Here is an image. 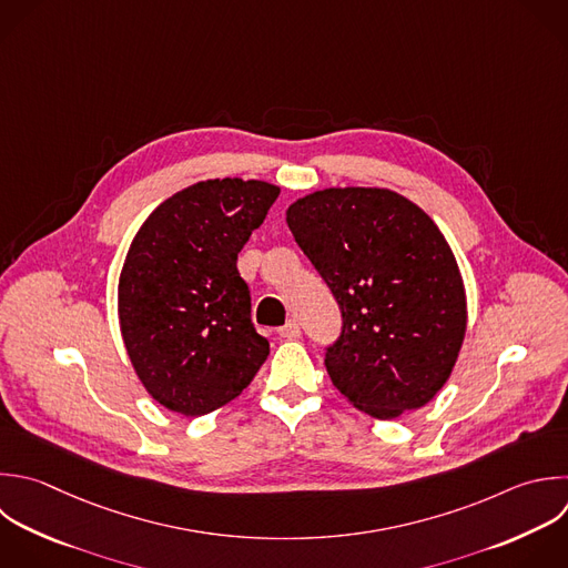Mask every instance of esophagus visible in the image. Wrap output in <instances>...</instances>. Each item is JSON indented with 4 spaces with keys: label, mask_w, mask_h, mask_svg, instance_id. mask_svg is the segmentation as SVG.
<instances>
[{
    "label": "esophagus",
    "mask_w": 568,
    "mask_h": 568,
    "mask_svg": "<svg viewBox=\"0 0 568 568\" xmlns=\"http://www.w3.org/2000/svg\"><path fill=\"white\" fill-rule=\"evenodd\" d=\"M277 335L284 337V339H295V337L302 335V331H300V324H297L295 320H288V322L277 331Z\"/></svg>",
    "instance_id": "1"
}]
</instances>
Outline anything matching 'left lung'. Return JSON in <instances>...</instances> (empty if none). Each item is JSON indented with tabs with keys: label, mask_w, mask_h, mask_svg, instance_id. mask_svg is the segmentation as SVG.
<instances>
[{
	"label": "left lung",
	"mask_w": 568,
	"mask_h": 568,
	"mask_svg": "<svg viewBox=\"0 0 568 568\" xmlns=\"http://www.w3.org/2000/svg\"><path fill=\"white\" fill-rule=\"evenodd\" d=\"M288 229L342 311L326 348L335 388L375 419L428 404L466 333V293L435 222L388 189H324L286 211Z\"/></svg>",
	"instance_id": "1"
}]
</instances>
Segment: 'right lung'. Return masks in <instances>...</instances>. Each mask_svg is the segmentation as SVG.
<instances>
[{
    "instance_id": "obj_1",
    "label": "right lung",
    "mask_w": 568,
    "mask_h": 568,
    "mask_svg": "<svg viewBox=\"0 0 568 568\" xmlns=\"http://www.w3.org/2000/svg\"><path fill=\"white\" fill-rule=\"evenodd\" d=\"M277 195L260 180L197 182L164 200L131 242L120 328L140 382L173 413L197 417L229 404L268 357L237 253Z\"/></svg>"
}]
</instances>
